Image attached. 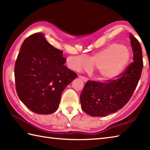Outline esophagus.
<instances>
[{
  "label": "esophagus",
  "mask_w": 150,
  "mask_h": 150,
  "mask_svg": "<svg viewBox=\"0 0 150 150\" xmlns=\"http://www.w3.org/2000/svg\"><path fill=\"white\" fill-rule=\"evenodd\" d=\"M79 77L80 78V79H81L82 81H83L84 82H86L87 81V80H88V79L86 77H84V76H82V75H79Z\"/></svg>",
  "instance_id": "esophagus-1"
}]
</instances>
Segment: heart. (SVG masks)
<instances>
[{"instance_id": "heart-1", "label": "heart", "mask_w": 150, "mask_h": 150, "mask_svg": "<svg viewBox=\"0 0 150 150\" xmlns=\"http://www.w3.org/2000/svg\"><path fill=\"white\" fill-rule=\"evenodd\" d=\"M129 59L130 52L128 47L122 44H111L92 57L90 62L84 56L75 57L72 68L79 69H90L91 65L97 67L100 77L109 80L117 77L125 69Z\"/></svg>"}]
</instances>
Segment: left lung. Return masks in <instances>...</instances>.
Listing matches in <instances>:
<instances>
[{"instance_id":"obj_1","label":"left lung","mask_w":150,"mask_h":150,"mask_svg":"<svg viewBox=\"0 0 150 150\" xmlns=\"http://www.w3.org/2000/svg\"><path fill=\"white\" fill-rule=\"evenodd\" d=\"M133 62L114 79L104 82L88 81L80 100L82 109L93 117H104L116 112L128 103L141 78L143 68L142 47L130 33Z\"/></svg>"}]
</instances>
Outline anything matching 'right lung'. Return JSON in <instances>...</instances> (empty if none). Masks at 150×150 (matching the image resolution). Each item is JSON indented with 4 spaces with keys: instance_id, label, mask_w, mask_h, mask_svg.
I'll list each match as a JSON object with an SVG mask.
<instances>
[{
    "instance_id": "add662e5",
    "label": "right lung",
    "mask_w": 150,
    "mask_h": 150,
    "mask_svg": "<svg viewBox=\"0 0 150 150\" xmlns=\"http://www.w3.org/2000/svg\"><path fill=\"white\" fill-rule=\"evenodd\" d=\"M62 53L42 33L31 35L22 44L15 65V88L21 100L34 113L55 112L62 91L77 77L64 65Z\"/></svg>"
}]
</instances>
